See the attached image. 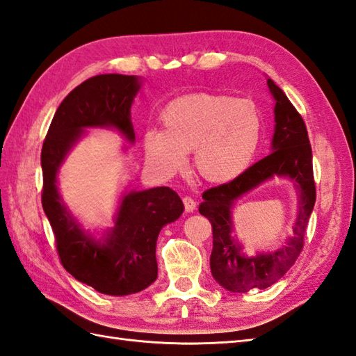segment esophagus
<instances>
[{"mask_svg":"<svg viewBox=\"0 0 356 356\" xmlns=\"http://www.w3.org/2000/svg\"><path fill=\"white\" fill-rule=\"evenodd\" d=\"M182 202H184L186 213H193V211L195 209V202L193 197H190V195H185V197H182Z\"/></svg>","mask_w":356,"mask_h":356,"instance_id":"obj_1","label":"esophagus"}]
</instances>
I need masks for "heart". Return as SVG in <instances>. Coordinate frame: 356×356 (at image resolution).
<instances>
[{
	"label": "heart",
	"mask_w": 356,
	"mask_h": 356,
	"mask_svg": "<svg viewBox=\"0 0 356 356\" xmlns=\"http://www.w3.org/2000/svg\"><path fill=\"white\" fill-rule=\"evenodd\" d=\"M163 130L143 138L148 165L172 176L194 153V168L209 182H229L252 163L263 131L261 111L249 99L193 93L171 101L162 111Z\"/></svg>",
	"instance_id": "obj_1"
}]
</instances>
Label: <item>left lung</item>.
<instances>
[{
  "mask_svg": "<svg viewBox=\"0 0 356 356\" xmlns=\"http://www.w3.org/2000/svg\"><path fill=\"white\" fill-rule=\"evenodd\" d=\"M275 99V133L272 139V153L229 180L203 193L199 213L213 226V252L211 274L216 282L231 292L264 289L274 284L289 270L303 251L309 217L316 199L312 148L307 128L297 108L287 99L283 90L268 79ZM274 175L293 178L300 188V211L294 227V236L286 247L270 254L248 257L241 254V247L234 239L230 222V208L241 195L264 179Z\"/></svg>",
  "mask_w": 356,
  "mask_h": 356,
  "instance_id": "8db88e82",
  "label": "left lung"
}]
</instances>
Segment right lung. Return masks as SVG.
Segmentation results:
<instances>
[{
    "instance_id": "right-lung-1",
    "label": "right lung",
    "mask_w": 356,
    "mask_h": 356,
    "mask_svg": "<svg viewBox=\"0 0 356 356\" xmlns=\"http://www.w3.org/2000/svg\"><path fill=\"white\" fill-rule=\"evenodd\" d=\"M139 87L136 76L118 73L84 81L58 107L41 151V202L59 260L78 282L116 297L140 292L157 278V236L163 225L184 213V203L168 186L131 191L120 203L115 229L104 241H96L67 213L58 194L56 172L82 128L115 127L134 140L130 108Z\"/></svg>"
}]
</instances>
